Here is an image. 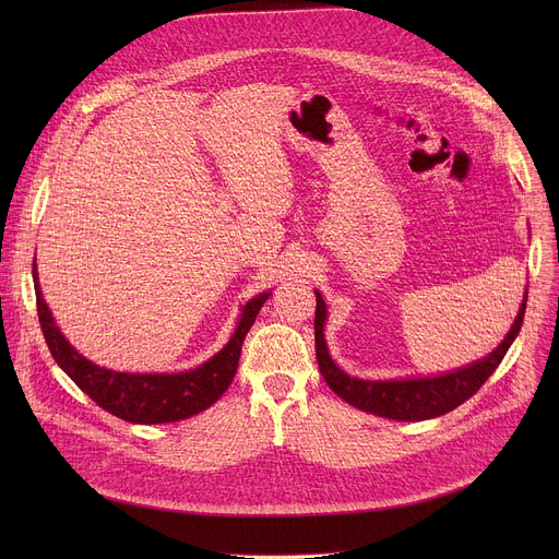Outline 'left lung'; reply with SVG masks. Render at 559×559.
<instances>
[{
  "instance_id": "8db88e82",
  "label": "left lung",
  "mask_w": 559,
  "mask_h": 559,
  "mask_svg": "<svg viewBox=\"0 0 559 559\" xmlns=\"http://www.w3.org/2000/svg\"><path fill=\"white\" fill-rule=\"evenodd\" d=\"M528 294V292H526ZM526 311V296L515 316L504 341L493 349L487 358L475 360L462 369L431 376V378H405V380H362L347 376L330 356L325 343V321L328 307L323 296L316 292V318H313V336H316V360L325 382L334 393H338L345 403L354 405L360 412L389 418V420H431L444 416L460 407L464 401L480 389L489 376L498 369L502 358L507 356L511 343L520 334Z\"/></svg>"
}]
</instances>
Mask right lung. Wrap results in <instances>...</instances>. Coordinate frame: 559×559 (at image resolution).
<instances>
[{
	"mask_svg": "<svg viewBox=\"0 0 559 559\" xmlns=\"http://www.w3.org/2000/svg\"><path fill=\"white\" fill-rule=\"evenodd\" d=\"M33 281L39 325L57 365L102 409L134 425L179 423L212 407L234 380L243 341L270 296V292H265L248 300L229 343L197 369L179 373H123L91 362L63 338L48 305L44 302L37 263H33Z\"/></svg>",
	"mask_w": 559,
	"mask_h": 559,
	"instance_id": "1",
	"label": "right lung"
}]
</instances>
